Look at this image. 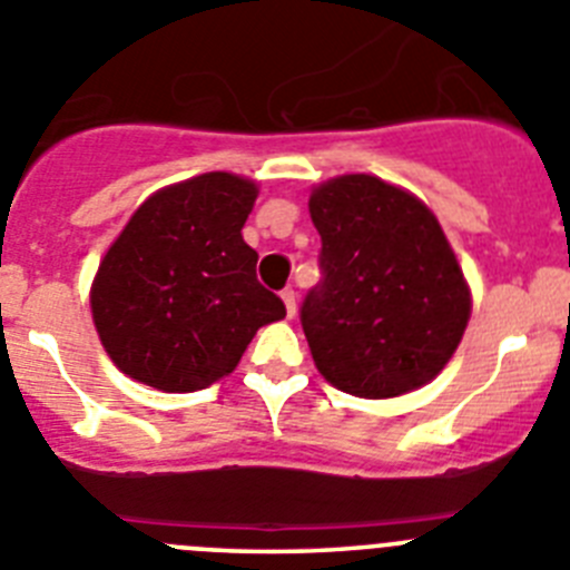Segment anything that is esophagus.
Here are the masks:
<instances>
[{
	"label": "esophagus",
	"instance_id": "obj_1",
	"mask_svg": "<svg viewBox=\"0 0 570 570\" xmlns=\"http://www.w3.org/2000/svg\"><path fill=\"white\" fill-rule=\"evenodd\" d=\"M281 301H284V306H286V315L295 317V312H297V295H295V289H284V292H281Z\"/></svg>",
	"mask_w": 570,
	"mask_h": 570
}]
</instances>
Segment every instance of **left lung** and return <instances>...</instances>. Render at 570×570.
I'll return each mask as SVG.
<instances>
[{
	"instance_id": "obj_1",
	"label": "left lung",
	"mask_w": 570,
	"mask_h": 570,
	"mask_svg": "<svg viewBox=\"0 0 570 570\" xmlns=\"http://www.w3.org/2000/svg\"><path fill=\"white\" fill-rule=\"evenodd\" d=\"M323 281L301 306L317 372L355 397H397L449 363L471 292L438 218L377 176L312 189Z\"/></svg>"
}]
</instances>
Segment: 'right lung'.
<instances>
[{
    "instance_id": "add662e5",
    "label": "right lung",
    "mask_w": 570,
    "mask_h": 570,
    "mask_svg": "<svg viewBox=\"0 0 570 570\" xmlns=\"http://www.w3.org/2000/svg\"><path fill=\"white\" fill-rule=\"evenodd\" d=\"M258 187L204 173L153 193L99 264L90 309L110 361L161 392H196L238 366L286 306L255 275L240 229Z\"/></svg>"
}]
</instances>
